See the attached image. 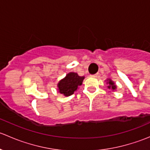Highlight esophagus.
Instances as JSON below:
<instances>
[{
  "label": "esophagus",
  "instance_id": "1",
  "mask_svg": "<svg viewBox=\"0 0 150 150\" xmlns=\"http://www.w3.org/2000/svg\"><path fill=\"white\" fill-rule=\"evenodd\" d=\"M91 76L93 77V78H97V77L99 76V74L96 73V74H94V75H91Z\"/></svg>",
  "mask_w": 150,
  "mask_h": 150
}]
</instances>
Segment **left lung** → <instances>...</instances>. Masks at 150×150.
Returning <instances> with one entry per match:
<instances>
[{
  "instance_id": "1",
  "label": "left lung",
  "mask_w": 150,
  "mask_h": 150,
  "mask_svg": "<svg viewBox=\"0 0 150 150\" xmlns=\"http://www.w3.org/2000/svg\"><path fill=\"white\" fill-rule=\"evenodd\" d=\"M108 83L110 84V86H108L109 88H112V89H113V90H114V89H115V88H116V86H115V83H114L112 82V81H111V80H109Z\"/></svg>"
}]
</instances>
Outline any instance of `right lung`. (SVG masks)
Wrapping results in <instances>:
<instances>
[{
	"mask_svg": "<svg viewBox=\"0 0 150 150\" xmlns=\"http://www.w3.org/2000/svg\"><path fill=\"white\" fill-rule=\"evenodd\" d=\"M83 79V76H79L75 72H69L58 83L59 91L66 96H70L77 90L78 86L82 85Z\"/></svg>",
	"mask_w": 150,
	"mask_h": 150,
	"instance_id": "obj_1",
	"label": "right lung"
}]
</instances>
